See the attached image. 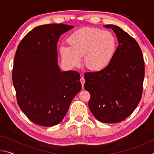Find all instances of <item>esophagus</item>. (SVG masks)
Wrapping results in <instances>:
<instances>
[{"mask_svg": "<svg viewBox=\"0 0 154 154\" xmlns=\"http://www.w3.org/2000/svg\"><path fill=\"white\" fill-rule=\"evenodd\" d=\"M80 82H81V83H82V88H83V85H84V83H85V82L84 78H83V77L81 78V79H80Z\"/></svg>", "mask_w": 154, "mask_h": 154, "instance_id": "34e87169", "label": "esophagus"}]
</instances>
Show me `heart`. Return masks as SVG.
Segmentation results:
<instances>
[{"instance_id":"heart-1","label":"heart","mask_w":154,"mask_h":154,"mask_svg":"<svg viewBox=\"0 0 154 154\" xmlns=\"http://www.w3.org/2000/svg\"><path fill=\"white\" fill-rule=\"evenodd\" d=\"M69 47H62L60 55L65 63L76 67L81 64L89 71L100 72L105 70L116 54L117 42L109 31L98 28L86 27L72 32L67 38Z\"/></svg>"}]
</instances>
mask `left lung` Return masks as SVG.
<instances>
[{
	"mask_svg": "<svg viewBox=\"0 0 154 154\" xmlns=\"http://www.w3.org/2000/svg\"><path fill=\"white\" fill-rule=\"evenodd\" d=\"M116 33L119 45L110 64L100 72H85L84 88L90 94L88 106L96 119L118 123L127 118L139 103L145 65L139 44L116 25H105Z\"/></svg>",
	"mask_w": 154,
	"mask_h": 154,
	"instance_id": "left-lung-1",
	"label": "left lung"
}]
</instances>
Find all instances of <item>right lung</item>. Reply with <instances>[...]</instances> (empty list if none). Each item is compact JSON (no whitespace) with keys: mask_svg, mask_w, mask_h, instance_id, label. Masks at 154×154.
<instances>
[{"mask_svg":"<svg viewBox=\"0 0 154 154\" xmlns=\"http://www.w3.org/2000/svg\"><path fill=\"white\" fill-rule=\"evenodd\" d=\"M73 27L62 24L38 26L17 47L12 72L17 104L36 124H58L82 90L80 74L61 71L57 58L59 37Z\"/></svg>","mask_w":154,"mask_h":154,"instance_id":"add662e5","label":"right lung"}]
</instances>
